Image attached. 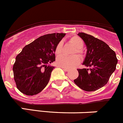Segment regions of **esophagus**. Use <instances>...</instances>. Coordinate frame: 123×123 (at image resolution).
Segmentation results:
<instances>
[{
    "instance_id": "1",
    "label": "esophagus",
    "mask_w": 123,
    "mask_h": 123,
    "mask_svg": "<svg viewBox=\"0 0 123 123\" xmlns=\"http://www.w3.org/2000/svg\"><path fill=\"white\" fill-rule=\"evenodd\" d=\"M60 67V68H63V69L64 71H69V69H68V68H63V67Z\"/></svg>"
}]
</instances>
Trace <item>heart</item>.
I'll list each match as a JSON object with an SVG mask.
<instances>
[{
    "label": "heart",
    "instance_id": "1",
    "mask_svg": "<svg viewBox=\"0 0 123 123\" xmlns=\"http://www.w3.org/2000/svg\"><path fill=\"white\" fill-rule=\"evenodd\" d=\"M69 42L73 44L74 47L76 48V51H75L74 54L77 52L78 54L81 55L82 51L81 49L84 47V42L81 38L78 36H73L70 38ZM63 50V42L60 41L58 43L55 47V52L56 55H59L62 54ZM81 62V58L78 55H74L71 56H67L65 55H62L57 58L56 59V64L60 67L63 68H74L78 65Z\"/></svg>",
    "mask_w": 123,
    "mask_h": 123
}]
</instances>
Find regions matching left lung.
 Wrapping results in <instances>:
<instances>
[{
  "label": "left lung",
  "instance_id": "left-lung-1",
  "mask_svg": "<svg viewBox=\"0 0 123 123\" xmlns=\"http://www.w3.org/2000/svg\"><path fill=\"white\" fill-rule=\"evenodd\" d=\"M87 47L82 65L86 68L78 69L79 76L74 80L81 89L95 91L106 85L118 63L115 52L104 41L92 36L79 32Z\"/></svg>",
  "mask_w": 123,
  "mask_h": 123
}]
</instances>
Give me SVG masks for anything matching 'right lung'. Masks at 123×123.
I'll return each mask as SVG.
<instances>
[{
	"label": "right lung",
	"instance_id": "right-lung-1",
	"mask_svg": "<svg viewBox=\"0 0 123 123\" xmlns=\"http://www.w3.org/2000/svg\"><path fill=\"white\" fill-rule=\"evenodd\" d=\"M65 33H52L39 37L23 49L13 67L17 87L23 94L36 95L47 85L54 68L55 50Z\"/></svg>",
	"mask_w": 123,
	"mask_h": 123
}]
</instances>
